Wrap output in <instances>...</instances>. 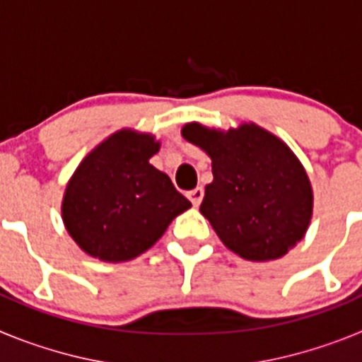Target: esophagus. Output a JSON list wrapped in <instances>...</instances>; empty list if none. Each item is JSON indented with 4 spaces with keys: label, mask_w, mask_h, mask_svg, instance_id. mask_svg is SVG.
<instances>
[{
    "label": "esophagus",
    "mask_w": 362,
    "mask_h": 362,
    "mask_svg": "<svg viewBox=\"0 0 362 362\" xmlns=\"http://www.w3.org/2000/svg\"><path fill=\"white\" fill-rule=\"evenodd\" d=\"M187 196H188V199L192 201V204H194V206H199L201 201H203L204 190H203V188H201V187H197V188H194V190L188 192Z\"/></svg>",
    "instance_id": "1"
}]
</instances>
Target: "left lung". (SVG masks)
<instances>
[{"label":"left lung","instance_id":"1","mask_svg":"<svg viewBox=\"0 0 362 362\" xmlns=\"http://www.w3.org/2000/svg\"><path fill=\"white\" fill-rule=\"evenodd\" d=\"M181 134L212 159L214 181L199 210L226 248L248 261H272L305 238L313 192L286 143L255 123L226 132L187 123Z\"/></svg>","mask_w":362,"mask_h":362}]
</instances>
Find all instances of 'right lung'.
I'll return each instance as SVG.
<instances>
[{
	"label": "right lung",
	"instance_id": "1",
	"mask_svg": "<svg viewBox=\"0 0 362 362\" xmlns=\"http://www.w3.org/2000/svg\"><path fill=\"white\" fill-rule=\"evenodd\" d=\"M159 141L119 130L76 168L63 196L66 232L83 252L123 263L156 245L172 219L192 206L170 177L150 165Z\"/></svg>",
	"mask_w": 362,
	"mask_h": 362
}]
</instances>
